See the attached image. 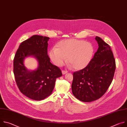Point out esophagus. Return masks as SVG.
I'll return each mask as SVG.
<instances>
[{"label":"esophagus","mask_w":127,"mask_h":127,"mask_svg":"<svg viewBox=\"0 0 127 127\" xmlns=\"http://www.w3.org/2000/svg\"><path fill=\"white\" fill-rule=\"evenodd\" d=\"M62 74L63 75H64V74H65L68 73V71H65V70H62Z\"/></svg>","instance_id":"34e87169"}]
</instances>
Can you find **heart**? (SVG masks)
Listing matches in <instances>:
<instances>
[{
    "label": "heart",
    "instance_id": "obj_1",
    "mask_svg": "<svg viewBox=\"0 0 127 127\" xmlns=\"http://www.w3.org/2000/svg\"><path fill=\"white\" fill-rule=\"evenodd\" d=\"M94 51V47L90 42L72 39L59 42L56 48L50 49L49 55L55 65H63L67 57V63L74 69L79 70L88 64Z\"/></svg>",
    "mask_w": 127,
    "mask_h": 127
}]
</instances>
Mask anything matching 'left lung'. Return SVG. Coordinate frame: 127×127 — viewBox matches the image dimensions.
Wrapping results in <instances>:
<instances>
[{"label": "left lung", "instance_id": "8db88e82", "mask_svg": "<svg viewBox=\"0 0 127 127\" xmlns=\"http://www.w3.org/2000/svg\"><path fill=\"white\" fill-rule=\"evenodd\" d=\"M97 51L86 67L73 73L71 88L74 96L83 102L100 98L110 86L116 70V61L110 46L96 37Z\"/></svg>", "mask_w": 127, "mask_h": 127}]
</instances>
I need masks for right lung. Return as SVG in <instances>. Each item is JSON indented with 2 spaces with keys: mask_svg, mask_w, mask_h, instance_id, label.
I'll return each mask as SVG.
<instances>
[{
  "mask_svg": "<svg viewBox=\"0 0 127 127\" xmlns=\"http://www.w3.org/2000/svg\"><path fill=\"white\" fill-rule=\"evenodd\" d=\"M49 37L34 35L23 42L13 60V73L17 86L21 92L28 97L35 100L45 99L51 95L57 78L62 75L59 67L53 65L48 55ZM32 56L39 63L38 67L30 71L23 61Z\"/></svg>",
  "mask_w": 127,
  "mask_h": 127,
  "instance_id": "add662e5",
  "label": "right lung"
}]
</instances>
